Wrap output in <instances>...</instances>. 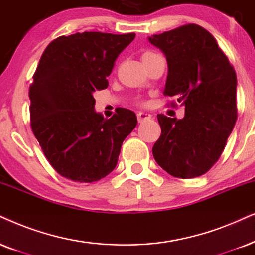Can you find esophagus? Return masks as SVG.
Returning <instances> with one entry per match:
<instances>
[{
    "instance_id": "esophagus-1",
    "label": "esophagus",
    "mask_w": 255,
    "mask_h": 255,
    "mask_svg": "<svg viewBox=\"0 0 255 255\" xmlns=\"http://www.w3.org/2000/svg\"><path fill=\"white\" fill-rule=\"evenodd\" d=\"M151 115L149 113H144V112H140L137 113V121L138 122H144L146 120H150Z\"/></svg>"
}]
</instances>
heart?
<instances>
[{"label":"heart","instance_id":"1","mask_svg":"<svg viewBox=\"0 0 255 255\" xmlns=\"http://www.w3.org/2000/svg\"><path fill=\"white\" fill-rule=\"evenodd\" d=\"M146 54H148V53H146ZM143 55H144V54H143Z\"/></svg>","mask_w":255,"mask_h":255}]
</instances>
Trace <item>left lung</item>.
<instances>
[{
    "label": "left lung",
    "instance_id": "left-lung-1",
    "mask_svg": "<svg viewBox=\"0 0 255 255\" xmlns=\"http://www.w3.org/2000/svg\"><path fill=\"white\" fill-rule=\"evenodd\" d=\"M148 40L168 63L163 94L176 96L185 106L181 120L157 115L161 136L151 149L153 156L175 178H196L221 156L237 121L235 70L213 35L198 24Z\"/></svg>",
    "mask_w": 255,
    "mask_h": 255
}]
</instances>
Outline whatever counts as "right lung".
<instances>
[{
    "mask_svg": "<svg viewBox=\"0 0 255 255\" xmlns=\"http://www.w3.org/2000/svg\"><path fill=\"white\" fill-rule=\"evenodd\" d=\"M134 37L76 33L55 38L42 54L29 88L30 126L44 156L63 178L94 182L117 166L136 115L117 108L105 119L95 112L93 93L107 88L115 60Z\"/></svg>",
    "mask_w": 255,
    "mask_h": 255,
    "instance_id": "add662e5",
    "label": "right lung"
}]
</instances>
